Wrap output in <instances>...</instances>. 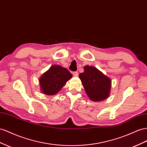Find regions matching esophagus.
<instances>
[{
  "label": "esophagus",
  "mask_w": 147,
  "mask_h": 147,
  "mask_svg": "<svg viewBox=\"0 0 147 147\" xmlns=\"http://www.w3.org/2000/svg\"><path fill=\"white\" fill-rule=\"evenodd\" d=\"M72 74H73V75H74V77H77L78 75V73L77 72H74L72 73Z\"/></svg>",
  "instance_id": "esophagus-1"
}]
</instances>
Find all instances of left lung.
Returning <instances> with one entry per match:
<instances>
[{
    "mask_svg": "<svg viewBox=\"0 0 147 147\" xmlns=\"http://www.w3.org/2000/svg\"><path fill=\"white\" fill-rule=\"evenodd\" d=\"M84 72L79 75L85 92L91 100L100 101L108 97L111 82L94 67L86 65Z\"/></svg>",
    "mask_w": 147,
    "mask_h": 147,
    "instance_id": "8db88e82",
    "label": "left lung"
}]
</instances>
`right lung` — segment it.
Wrapping results in <instances>:
<instances>
[{
    "label": "right lung",
    "instance_id": "add662e5",
    "mask_svg": "<svg viewBox=\"0 0 147 147\" xmlns=\"http://www.w3.org/2000/svg\"><path fill=\"white\" fill-rule=\"evenodd\" d=\"M72 77V75L64 67L56 65L51 67L39 79L42 92L47 95L57 93Z\"/></svg>",
    "mask_w": 147,
    "mask_h": 147
}]
</instances>
